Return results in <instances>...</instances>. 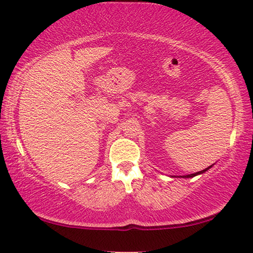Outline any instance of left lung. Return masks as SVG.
Segmentation results:
<instances>
[{
	"mask_svg": "<svg viewBox=\"0 0 253 253\" xmlns=\"http://www.w3.org/2000/svg\"><path fill=\"white\" fill-rule=\"evenodd\" d=\"M210 167H211V166H210ZM210 167H208V168H206V169H203V170H201V171L194 172V174H191V175H186V176H183V177H186V178H190V177H194V176H197V175H199V174H202V172H205V171H207V170H208V169H209Z\"/></svg>",
	"mask_w": 253,
	"mask_h": 253,
	"instance_id": "8db88e82",
	"label": "left lung"
}]
</instances>
